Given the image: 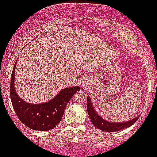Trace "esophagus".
Wrapping results in <instances>:
<instances>
[{"label": "esophagus", "mask_w": 157, "mask_h": 157, "mask_svg": "<svg viewBox=\"0 0 157 157\" xmlns=\"http://www.w3.org/2000/svg\"><path fill=\"white\" fill-rule=\"evenodd\" d=\"M86 83H87V82H86V81L84 80V82H82V84H83V85H84V84H86Z\"/></svg>", "instance_id": "1"}]
</instances>
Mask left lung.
<instances>
[{"label":"left lung","instance_id":"left-lung-1","mask_svg":"<svg viewBox=\"0 0 157 157\" xmlns=\"http://www.w3.org/2000/svg\"><path fill=\"white\" fill-rule=\"evenodd\" d=\"M87 111L91 120V123H93L97 128L102 130V131H105V132H117V131L127 128L131 125H133L139 118V117H138L134 119L128 121L126 123L125 122H123V123H112V122L111 123L109 121H106L104 118H102L94 110V106L91 103V99L89 96H87Z\"/></svg>","mask_w":157,"mask_h":157}]
</instances>
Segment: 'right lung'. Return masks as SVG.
Wrapping results in <instances>:
<instances>
[{
    "mask_svg": "<svg viewBox=\"0 0 157 157\" xmlns=\"http://www.w3.org/2000/svg\"><path fill=\"white\" fill-rule=\"evenodd\" d=\"M15 67L13 66L11 77L10 94L14 111L22 123L31 129L47 131L54 128L63 116L68 103L77 91L80 90L78 86L66 88L60 91L50 101L42 104H30L24 101L15 91Z\"/></svg>",
    "mask_w": 157,
    "mask_h": 157,
    "instance_id": "add662e5",
    "label": "right lung"
}]
</instances>
